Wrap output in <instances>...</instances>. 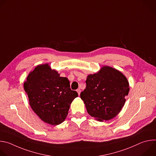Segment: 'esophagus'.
<instances>
[{
	"mask_svg": "<svg viewBox=\"0 0 156 156\" xmlns=\"http://www.w3.org/2000/svg\"><path fill=\"white\" fill-rule=\"evenodd\" d=\"M76 91H77L78 95H80V93H81V90H80V89H78V90H76Z\"/></svg>",
	"mask_w": 156,
	"mask_h": 156,
	"instance_id": "1",
	"label": "esophagus"
}]
</instances>
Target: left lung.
I'll use <instances>...</instances> for the list:
<instances>
[{"label":"left lung","mask_w":156,"mask_h":156,"mask_svg":"<svg viewBox=\"0 0 156 156\" xmlns=\"http://www.w3.org/2000/svg\"><path fill=\"white\" fill-rule=\"evenodd\" d=\"M86 83L80 98L87 113L99 122L116 117L129 91L126 76L119 70L104 65L97 73L88 75Z\"/></svg>","instance_id":"8db88e82"}]
</instances>
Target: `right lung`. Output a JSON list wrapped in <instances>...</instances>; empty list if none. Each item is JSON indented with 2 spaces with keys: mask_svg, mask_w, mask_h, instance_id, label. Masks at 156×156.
<instances>
[{
  "mask_svg": "<svg viewBox=\"0 0 156 156\" xmlns=\"http://www.w3.org/2000/svg\"><path fill=\"white\" fill-rule=\"evenodd\" d=\"M29 104L36 115L52 125L62 123L78 93L70 87L67 78L60 76L48 63L41 64L28 74L24 83Z\"/></svg>",
  "mask_w": 156,
  "mask_h": 156,
  "instance_id": "add662e5",
  "label": "right lung"
}]
</instances>
